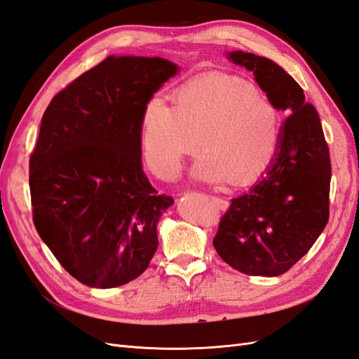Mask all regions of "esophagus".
<instances>
[{
	"label": "esophagus",
	"mask_w": 359,
	"mask_h": 359,
	"mask_svg": "<svg viewBox=\"0 0 359 359\" xmlns=\"http://www.w3.org/2000/svg\"><path fill=\"white\" fill-rule=\"evenodd\" d=\"M211 201L217 205V208L222 210V211L227 210V206H229V202H227V201H226V199H223V198H219V196H212V198H211Z\"/></svg>",
	"instance_id": "34e87169"
}]
</instances>
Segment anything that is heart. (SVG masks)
<instances>
[{
  "mask_svg": "<svg viewBox=\"0 0 359 359\" xmlns=\"http://www.w3.org/2000/svg\"><path fill=\"white\" fill-rule=\"evenodd\" d=\"M144 157L160 178H173L201 147L193 177L244 186L271 168L281 140L280 114L255 85L211 74L181 86L175 106L151 97L142 114Z\"/></svg>",
  "mask_w": 359,
  "mask_h": 359,
  "instance_id": "obj_1",
  "label": "heart"
}]
</instances>
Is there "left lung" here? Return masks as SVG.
I'll list each match as a JSON object with an SVG mask.
<instances>
[{
	"instance_id": "1",
	"label": "left lung",
	"mask_w": 359,
	"mask_h": 359,
	"mask_svg": "<svg viewBox=\"0 0 359 359\" xmlns=\"http://www.w3.org/2000/svg\"><path fill=\"white\" fill-rule=\"evenodd\" d=\"M229 60L252 72L268 100L289 116L273 165L255 187L231 201L212 244L240 273L281 276L309 252L328 223L330 148L318 111L290 74L255 53L235 50Z\"/></svg>"
}]
</instances>
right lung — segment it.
Instances as JSON below:
<instances>
[{"mask_svg": "<svg viewBox=\"0 0 359 359\" xmlns=\"http://www.w3.org/2000/svg\"><path fill=\"white\" fill-rule=\"evenodd\" d=\"M163 58L107 57L50 100L29 156L32 222L67 273L109 289L137 278L173 198L142 169L147 102L177 73Z\"/></svg>", "mask_w": 359, "mask_h": 359, "instance_id": "1", "label": "right lung"}]
</instances>
